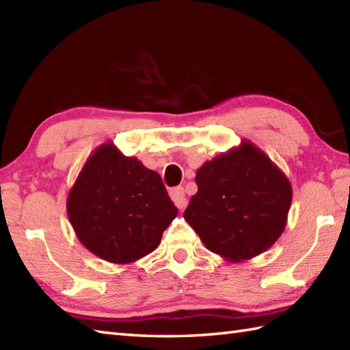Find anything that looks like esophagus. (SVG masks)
I'll list each match as a JSON object with an SVG mask.
<instances>
[{
	"instance_id": "obj_1",
	"label": "esophagus",
	"mask_w": 350,
	"mask_h": 350,
	"mask_svg": "<svg viewBox=\"0 0 350 350\" xmlns=\"http://www.w3.org/2000/svg\"><path fill=\"white\" fill-rule=\"evenodd\" d=\"M170 197L180 211H183L185 207L188 206V200H187V196H185V191L182 187H176L173 189H170Z\"/></svg>"
}]
</instances>
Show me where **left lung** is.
Listing matches in <instances>:
<instances>
[{
  "instance_id": "8db88e82",
  "label": "left lung",
  "mask_w": 350,
  "mask_h": 350,
  "mask_svg": "<svg viewBox=\"0 0 350 350\" xmlns=\"http://www.w3.org/2000/svg\"><path fill=\"white\" fill-rule=\"evenodd\" d=\"M196 182L198 191L183 218L215 254L241 263L271 248L284 232L292 185L251 141L204 162Z\"/></svg>"
}]
</instances>
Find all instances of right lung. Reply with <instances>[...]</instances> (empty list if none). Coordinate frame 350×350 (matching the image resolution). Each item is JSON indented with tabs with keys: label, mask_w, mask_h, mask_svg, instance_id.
Returning <instances> with one entry per match:
<instances>
[{
	"label": "right lung",
	"mask_w": 350,
	"mask_h": 350,
	"mask_svg": "<svg viewBox=\"0 0 350 350\" xmlns=\"http://www.w3.org/2000/svg\"><path fill=\"white\" fill-rule=\"evenodd\" d=\"M66 207L79 242L114 265L150 254L177 215L161 176L137 158L124 156L113 143L90 154Z\"/></svg>",
	"instance_id": "1"
}]
</instances>
